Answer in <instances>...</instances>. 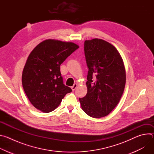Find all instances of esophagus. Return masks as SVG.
Masks as SVG:
<instances>
[{
  "label": "esophagus",
  "instance_id": "34e87169",
  "mask_svg": "<svg viewBox=\"0 0 154 154\" xmlns=\"http://www.w3.org/2000/svg\"><path fill=\"white\" fill-rule=\"evenodd\" d=\"M77 83H75V84H74V85L71 87V88H72V91H74L76 88H77Z\"/></svg>",
  "mask_w": 154,
  "mask_h": 154
}]
</instances>
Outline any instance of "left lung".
Returning <instances> with one entry per match:
<instances>
[{
  "label": "left lung",
  "mask_w": 154,
  "mask_h": 154,
  "mask_svg": "<svg viewBox=\"0 0 154 154\" xmlns=\"http://www.w3.org/2000/svg\"><path fill=\"white\" fill-rule=\"evenodd\" d=\"M84 52L88 68V91L79 100L88 115L102 118L116 107L123 94L126 80L124 63L117 49L100 39L85 41Z\"/></svg>",
  "instance_id": "1"
}]
</instances>
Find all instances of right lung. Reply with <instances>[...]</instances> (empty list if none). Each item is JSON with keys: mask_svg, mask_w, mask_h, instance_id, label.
<instances>
[{"mask_svg": "<svg viewBox=\"0 0 154 154\" xmlns=\"http://www.w3.org/2000/svg\"><path fill=\"white\" fill-rule=\"evenodd\" d=\"M79 46L70 42L45 40L30 54L24 68L22 83L32 104L45 113L54 111L71 88L63 83L60 65Z\"/></svg>", "mask_w": 154, "mask_h": 154, "instance_id": "obj_1", "label": "right lung"}]
</instances>
